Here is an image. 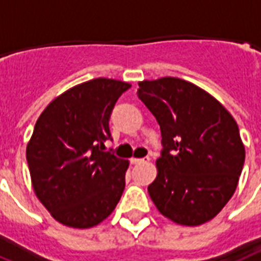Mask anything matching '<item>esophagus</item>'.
I'll return each instance as SVG.
<instances>
[{
  "label": "esophagus",
  "mask_w": 261,
  "mask_h": 261,
  "mask_svg": "<svg viewBox=\"0 0 261 261\" xmlns=\"http://www.w3.org/2000/svg\"><path fill=\"white\" fill-rule=\"evenodd\" d=\"M150 158L149 156H146V158H131L130 162L133 165H141V164H146V162H149Z\"/></svg>",
  "instance_id": "obj_1"
}]
</instances>
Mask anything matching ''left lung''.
I'll return each instance as SVG.
<instances>
[{
    "instance_id": "obj_1",
    "label": "left lung",
    "mask_w": 261,
    "mask_h": 261,
    "mask_svg": "<svg viewBox=\"0 0 261 261\" xmlns=\"http://www.w3.org/2000/svg\"><path fill=\"white\" fill-rule=\"evenodd\" d=\"M138 84V97L155 116L164 146L150 197L171 221L201 225L219 215L237 188L245 160L239 126L193 83L162 77Z\"/></svg>"
}]
</instances>
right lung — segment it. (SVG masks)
<instances>
[{"instance_id": "obj_1", "label": "right lung", "mask_w": 261, "mask_h": 261, "mask_svg": "<svg viewBox=\"0 0 261 261\" xmlns=\"http://www.w3.org/2000/svg\"><path fill=\"white\" fill-rule=\"evenodd\" d=\"M128 83L97 77L52 100L35 124L27 161L36 196L52 217L91 228L115 209L128 161L105 151L110 116Z\"/></svg>"}]
</instances>
